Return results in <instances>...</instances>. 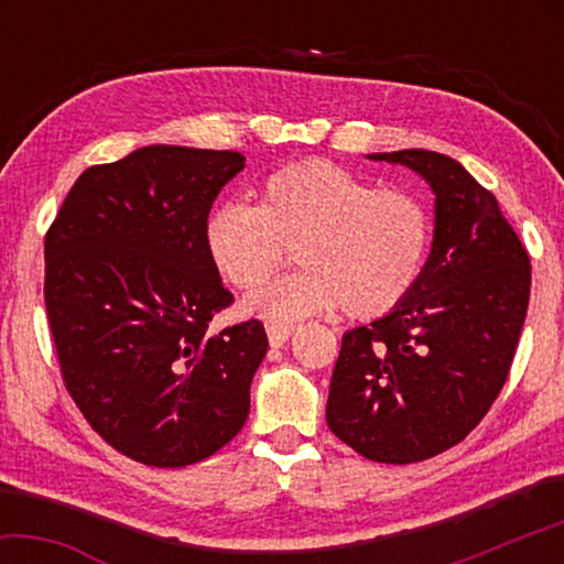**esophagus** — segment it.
Instances as JSON below:
<instances>
[{
	"instance_id": "1",
	"label": "esophagus",
	"mask_w": 564,
	"mask_h": 564,
	"mask_svg": "<svg viewBox=\"0 0 564 564\" xmlns=\"http://www.w3.org/2000/svg\"><path fill=\"white\" fill-rule=\"evenodd\" d=\"M293 330H295L293 323H285V321H265V333H269V343H271L273 348L283 346V343L291 338Z\"/></svg>"
}]
</instances>
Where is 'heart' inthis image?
<instances>
[{"label": "heart", "instance_id": "1", "mask_svg": "<svg viewBox=\"0 0 564 564\" xmlns=\"http://www.w3.org/2000/svg\"><path fill=\"white\" fill-rule=\"evenodd\" d=\"M214 269L253 289L293 246V273L261 285L243 308L291 321L343 311L386 316L413 291L431 248L425 206L400 188H373L326 159L289 164L256 188V206L221 204L204 231Z\"/></svg>", "mask_w": 564, "mask_h": 564}]
</instances>
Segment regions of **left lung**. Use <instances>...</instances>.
<instances>
[{
	"mask_svg": "<svg viewBox=\"0 0 564 564\" xmlns=\"http://www.w3.org/2000/svg\"><path fill=\"white\" fill-rule=\"evenodd\" d=\"M368 159L431 184L433 248L388 316L343 336L326 420L368 460L408 465L465 441L498 398L528 316L530 256L455 159L425 149Z\"/></svg>",
	"mask_w": 564,
	"mask_h": 564,
	"instance_id": "1",
	"label": "left lung"
}]
</instances>
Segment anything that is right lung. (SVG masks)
<instances>
[{"mask_svg": "<svg viewBox=\"0 0 564 564\" xmlns=\"http://www.w3.org/2000/svg\"><path fill=\"white\" fill-rule=\"evenodd\" d=\"M238 151L154 144L76 178L44 238L64 386L113 451L184 467L234 441L269 350L261 321L208 333L234 303L204 231Z\"/></svg>", "mask_w": 564, "mask_h": 564, "instance_id": "1", "label": "right lung"}]
</instances>
